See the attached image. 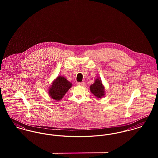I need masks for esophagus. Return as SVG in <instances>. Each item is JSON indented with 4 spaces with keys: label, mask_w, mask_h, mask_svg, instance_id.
<instances>
[{
    "label": "esophagus",
    "mask_w": 158,
    "mask_h": 158,
    "mask_svg": "<svg viewBox=\"0 0 158 158\" xmlns=\"http://www.w3.org/2000/svg\"><path fill=\"white\" fill-rule=\"evenodd\" d=\"M77 85L84 86L85 85V82H78V83H77Z\"/></svg>",
    "instance_id": "esophagus-1"
}]
</instances>
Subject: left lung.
I'll return each instance as SVG.
<instances>
[{"mask_svg": "<svg viewBox=\"0 0 158 158\" xmlns=\"http://www.w3.org/2000/svg\"><path fill=\"white\" fill-rule=\"evenodd\" d=\"M90 90L97 98H101L105 95V86L100 78H97L94 83L90 86Z\"/></svg>", "mask_w": 158, "mask_h": 158, "instance_id": "8db88e82", "label": "left lung"}]
</instances>
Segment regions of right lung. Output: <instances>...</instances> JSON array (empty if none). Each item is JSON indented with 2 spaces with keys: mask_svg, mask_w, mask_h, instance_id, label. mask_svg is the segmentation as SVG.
Segmentation results:
<instances>
[{
  "mask_svg": "<svg viewBox=\"0 0 158 158\" xmlns=\"http://www.w3.org/2000/svg\"><path fill=\"white\" fill-rule=\"evenodd\" d=\"M72 84L63 76L57 77L48 88V95L53 100H61Z\"/></svg>",
  "mask_w": 158,
  "mask_h": 158,
  "instance_id": "1",
  "label": "right lung"
}]
</instances>
